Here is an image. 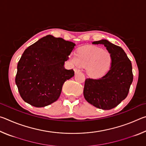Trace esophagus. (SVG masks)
Masks as SVG:
<instances>
[{
	"label": "esophagus",
	"mask_w": 146,
	"mask_h": 146,
	"mask_svg": "<svg viewBox=\"0 0 146 146\" xmlns=\"http://www.w3.org/2000/svg\"><path fill=\"white\" fill-rule=\"evenodd\" d=\"M80 70H78V69H75V74L78 73H80Z\"/></svg>",
	"instance_id": "1"
}]
</instances>
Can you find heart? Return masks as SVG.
I'll return each mask as SVG.
<instances>
[{"mask_svg":"<svg viewBox=\"0 0 146 146\" xmlns=\"http://www.w3.org/2000/svg\"><path fill=\"white\" fill-rule=\"evenodd\" d=\"M70 58L74 65L86 67V72L93 77L103 75L111 64V53L96 46L82 47L76 54L71 53Z\"/></svg>","mask_w":146,"mask_h":146,"instance_id":"heart-1","label":"heart"}]
</instances>
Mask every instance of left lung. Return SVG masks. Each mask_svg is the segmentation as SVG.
I'll return each instance as SVG.
<instances>
[{
	"mask_svg": "<svg viewBox=\"0 0 146 146\" xmlns=\"http://www.w3.org/2000/svg\"><path fill=\"white\" fill-rule=\"evenodd\" d=\"M103 44L111 55L110 70L102 77L86 78L84 88L85 99L95 107L109 110L127 97L133 80L132 64L122 48L107 40L95 41Z\"/></svg>",
	"mask_w": 146,
	"mask_h": 146,
	"instance_id": "left-lung-1",
	"label": "left lung"
}]
</instances>
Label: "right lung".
Returning <instances> with one entry per match:
<instances>
[{
	"mask_svg": "<svg viewBox=\"0 0 146 146\" xmlns=\"http://www.w3.org/2000/svg\"><path fill=\"white\" fill-rule=\"evenodd\" d=\"M75 44L53 36H44L26 49L18 64L15 83L22 98L35 107L58 100L64 83L75 75L64 62Z\"/></svg>",
	"mask_w": 146,
	"mask_h": 146,
	"instance_id": "1",
	"label": "right lung"
}]
</instances>
